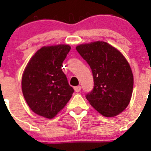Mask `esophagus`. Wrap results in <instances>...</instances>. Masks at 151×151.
Instances as JSON below:
<instances>
[{
    "mask_svg": "<svg viewBox=\"0 0 151 151\" xmlns=\"http://www.w3.org/2000/svg\"><path fill=\"white\" fill-rule=\"evenodd\" d=\"M74 91H75V92L77 93H79L80 92V91H81V86H76L74 87Z\"/></svg>",
    "mask_w": 151,
    "mask_h": 151,
    "instance_id": "obj_1",
    "label": "esophagus"
}]
</instances>
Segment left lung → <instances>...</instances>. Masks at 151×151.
Wrapping results in <instances>:
<instances>
[{"label":"left lung","instance_id":"left-lung-1","mask_svg":"<svg viewBox=\"0 0 151 151\" xmlns=\"http://www.w3.org/2000/svg\"><path fill=\"white\" fill-rule=\"evenodd\" d=\"M91 68L94 86L86 95L91 106L105 117H114L129 105L134 77L129 63L115 47L95 42L76 47Z\"/></svg>","mask_w":151,"mask_h":151}]
</instances>
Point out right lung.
I'll return each instance as SVG.
<instances>
[{
    "label": "right lung",
    "mask_w": 151,
    "mask_h": 151,
    "mask_svg": "<svg viewBox=\"0 0 151 151\" xmlns=\"http://www.w3.org/2000/svg\"><path fill=\"white\" fill-rule=\"evenodd\" d=\"M70 50L67 45L43 47L25 67L22 77L23 96L31 110L44 118H54L74 93L61 69Z\"/></svg>",
    "instance_id": "add662e5"
}]
</instances>
